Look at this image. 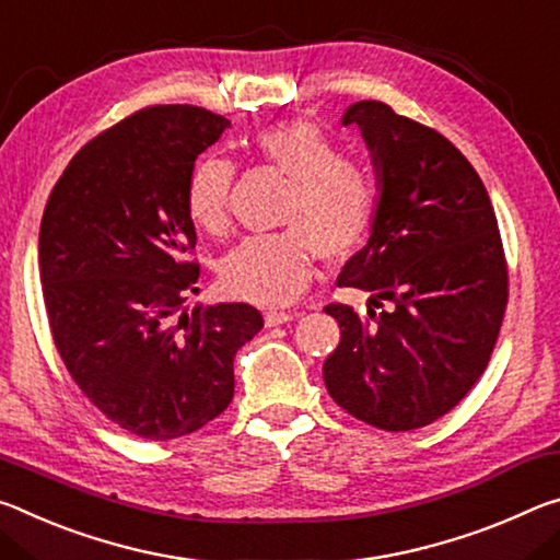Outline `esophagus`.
I'll use <instances>...</instances> for the list:
<instances>
[{
    "instance_id": "1",
    "label": "esophagus",
    "mask_w": 560,
    "mask_h": 560,
    "mask_svg": "<svg viewBox=\"0 0 560 560\" xmlns=\"http://www.w3.org/2000/svg\"><path fill=\"white\" fill-rule=\"evenodd\" d=\"M292 317H295V315H292V313H282V310H268V313H265V325H268V327H278V325L290 323Z\"/></svg>"
}]
</instances>
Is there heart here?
Instances as JSON below:
<instances>
[{
	"instance_id": "b5f03b06",
	"label": "heart",
	"mask_w": 560,
	"mask_h": 560,
	"mask_svg": "<svg viewBox=\"0 0 560 560\" xmlns=\"http://www.w3.org/2000/svg\"><path fill=\"white\" fill-rule=\"evenodd\" d=\"M260 159L292 180L282 206L288 231L250 235L223 262V285L233 298L255 305H288L313 275L315 253L342 258L362 243L377 210V178L310 121L280 124L258 133ZM235 166L225 155H206L190 171L186 208L198 228L220 233Z\"/></svg>"
}]
</instances>
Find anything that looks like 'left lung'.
I'll use <instances>...</instances> for the list:
<instances>
[{"label": "left lung", "mask_w": 560, "mask_h": 560, "mask_svg": "<svg viewBox=\"0 0 560 560\" xmlns=\"http://www.w3.org/2000/svg\"><path fill=\"white\" fill-rule=\"evenodd\" d=\"M362 131L377 173L370 241L337 278L372 292L360 317L327 305L340 345L323 366L337 405L384 432L444 417L487 370L509 300V270L487 188L434 128L357 101L342 116Z\"/></svg>", "instance_id": "left-lung-1"}]
</instances>
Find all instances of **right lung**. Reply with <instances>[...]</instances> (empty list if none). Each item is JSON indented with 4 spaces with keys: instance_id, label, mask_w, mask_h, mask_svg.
<instances>
[{
    "instance_id": "obj_1",
    "label": "right lung",
    "mask_w": 560,
    "mask_h": 560,
    "mask_svg": "<svg viewBox=\"0 0 560 560\" xmlns=\"http://www.w3.org/2000/svg\"><path fill=\"white\" fill-rule=\"evenodd\" d=\"M228 126L198 106L141 108L73 155L44 208L54 345L79 389L151 442L196 432L231 405L235 352L262 327L245 302L183 305L200 275L186 183Z\"/></svg>"
}]
</instances>
